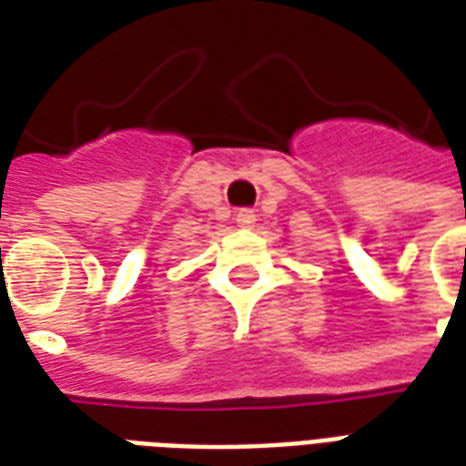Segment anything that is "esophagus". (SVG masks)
I'll return each mask as SVG.
<instances>
[{"mask_svg":"<svg viewBox=\"0 0 466 466\" xmlns=\"http://www.w3.org/2000/svg\"><path fill=\"white\" fill-rule=\"evenodd\" d=\"M234 219H237V224H239L242 229H251V227L257 224V212L244 207V209H239V212H237V217H234Z\"/></svg>","mask_w":466,"mask_h":466,"instance_id":"34e87169","label":"esophagus"}]
</instances>
